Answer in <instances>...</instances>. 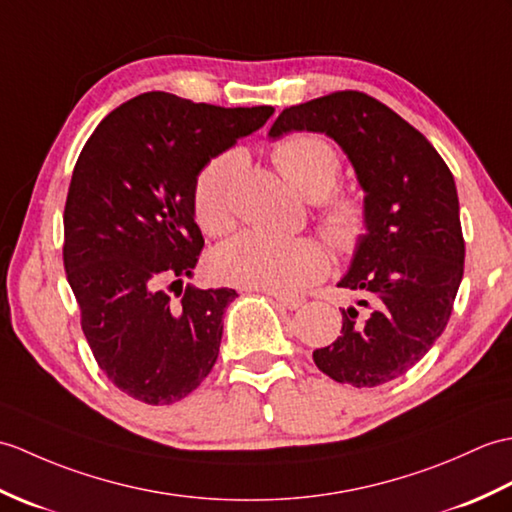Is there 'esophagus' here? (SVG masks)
I'll list each match as a JSON object with an SVG mask.
<instances>
[{"label":"esophagus","instance_id":"esophagus-1","mask_svg":"<svg viewBox=\"0 0 512 512\" xmlns=\"http://www.w3.org/2000/svg\"><path fill=\"white\" fill-rule=\"evenodd\" d=\"M276 304L282 306V309L295 311V309H300V306L304 304V300L302 298H289V295H276Z\"/></svg>","mask_w":512,"mask_h":512}]
</instances>
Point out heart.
Listing matches in <instances>:
<instances>
[{
	"mask_svg": "<svg viewBox=\"0 0 512 512\" xmlns=\"http://www.w3.org/2000/svg\"><path fill=\"white\" fill-rule=\"evenodd\" d=\"M280 175L309 201H320L317 221L339 254H352L368 234L370 217L361 197L328 191L342 175V157L335 146L315 133H291L271 151ZM238 168L236 153H223L201 168L192 188V210L203 232L221 236L234 223L232 181ZM214 271L238 287L274 293H298L322 280L331 267L326 249L309 236H278L247 230L219 247Z\"/></svg>",
	"mask_w": 512,
	"mask_h": 512,
	"instance_id": "1",
	"label": "heart"
}]
</instances>
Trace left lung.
<instances>
[{
  "label": "left lung",
  "instance_id": "1",
  "mask_svg": "<svg viewBox=\"0 0 512 512\" xmlns=\"http://www.w3.org/2000/svg\"><path fill=\"white\" fill-rule=\"evenodd\" d=\"M326 133L366 190L370 227L337 287L366 295L342 309V333L313 350L328 377L374 388L401 377L445 331L464 274L456 181L423 133L355 89L285 109L271 138Z\"/></svg>",
  "mask_w": 512,
  "mask_h": 512
}]
</instances>
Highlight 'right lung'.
<instances>
[{"instance_id":"obj_1","label":"right lung","mask_w":512,"mask_h":512,"mask_svg":"<svg viewBox=\"0 0 512 512\" xmlns=\"http://www.w3.org/2000/svg\"><path fill=\"white\" fill-rule=\"evenodd\" d=\"M274 107L225 109L166 92L124 102L78 155L63 212V265L100 370L118 390L170 405L219 357L234 289H166L192 276L203 236L195 179L212 157L260 129Z\"/></svg>"}]
</instances>
